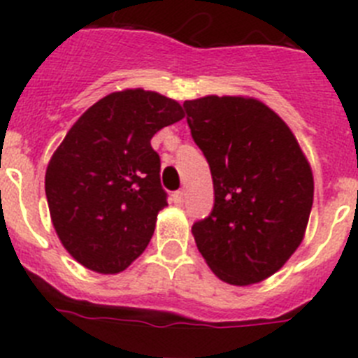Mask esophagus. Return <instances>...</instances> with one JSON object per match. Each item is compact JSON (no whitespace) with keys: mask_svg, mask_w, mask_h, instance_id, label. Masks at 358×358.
<instances>
[{"mask_svg":"<svg viewBox=\"0 0 358 358\" xmlns=\"http://www.w3.org/2000/svg\"><path fill=\"white\" fill-rule=\"evenodd\" d=\"M172 202L176 204V206H182L185 204V192H176V194L172 195Z\"/></svg>","mask_w":358,"mask_h":358,"instance_id":"34e87169","label":"esophagus"}]
</instances>
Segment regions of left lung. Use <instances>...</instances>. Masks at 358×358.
I'll return each instance as SVG.
<instances>
[{"label":"left lung","mask_w":358,"mask_h":358,"mask_svg":"<svg viewBox=\"0 0 358 358\" xmlns=\"http://www.w3.org/2000/svg\"><path fill=\"white\" fill-rule=\"evenodd\" d=\"M182 107L215 189L211 213L192 226L199 252L229 285L260 283L305 236L312 169L289 125L260 100L211 94Z\"/></svg>","instance_id":"left-lung-1"}]
</instances>
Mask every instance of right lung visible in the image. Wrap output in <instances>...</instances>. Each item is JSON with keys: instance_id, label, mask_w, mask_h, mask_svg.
<instances>
[{"instance_id": "obj_1", "label": "right lung", "mask_w": 358, "mask_h": 358, "mask_svg": "<svg viewBox=\"0 0 358 358\" xmlns=\"http://www.w3.org/2000/svg\"><path fill=\"white\" fill-rule=\"evenodd\" d=\"M185 118L154 91L110 93L85 110L53 152L44 189L66 251L100 274L122 273L147 249L166 202L150 140Z\"/></svg>"}]
</instances>
